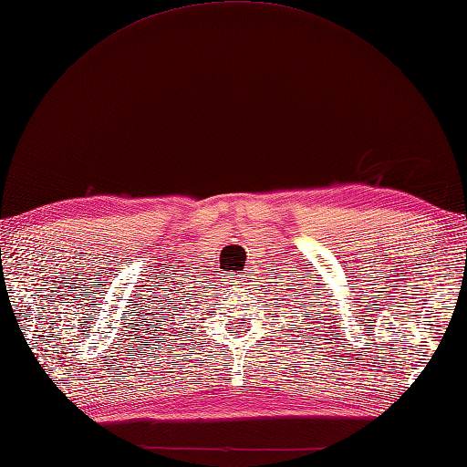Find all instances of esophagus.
<instances>
[{
	"instance_id": "1",
	"label": "esophagus",
	"mask_w": 467,
	"mask_h": 467,
	"mask_svg": "<svg viewBox=\"0 0 467 467\" xmlns=\"http://www.w3.org/2000/svg\"><path fill=\"white\" fill-rule=\"evenodd\" d=\"M233 283H234V285H243V275H236V276L233 278Z\"/></svg>"
}]
</instances>
